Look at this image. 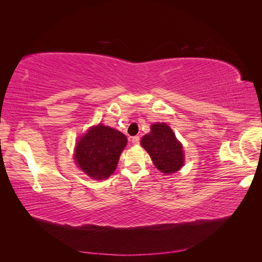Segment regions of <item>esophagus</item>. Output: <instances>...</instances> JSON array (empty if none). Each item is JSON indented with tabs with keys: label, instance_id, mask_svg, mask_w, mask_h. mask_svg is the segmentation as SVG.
<instances>
[{
	"label": "esophagus",
	"instance_id": "34e87169",
	"mask_svg": "<svg viewBox=\"0 0 262 262\" xmlns=\"http://www.w3.org/2000/svg\"><path fill=\"white\" fill-rule=\"evenodd\" d=\"M132 143L134 144V145H138V144H140V136L132 137Z\"/></svg>",
	"mask_w": 262,
	"mask_h": 262
}]
</instances>
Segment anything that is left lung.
Segmentation results:
<instances>
[{
	"label": "left lung",
	"mask_w": 262,
	"mask_h": 262,
	"mask_svg": "<svg viewBox=\"0 0 262 262\" xmlns=\"http://www.w3.org/2000/svg\"><path fill=\"white\" fill-rule=\"evenodd\" d=\"M141 144L155 166L163 173H173L183 165L182 145L166 124H153L151 133L144 135Z\"/></svg>",
	"instance_id": "left-lung-1"
}]
</instances>
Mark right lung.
<instances>
[{"mask_svg":"<svg viewBox=\"0 0 262 262\" xmlns=\"http://www.w3.org/2000/svg\"><path fill=\"white\" fill-rule=\"evenodd\" d=\"M127 144L122 133L108 126L92 127L81 137L75 148V161L83 172L101 180L114 173Z\"/></svg>","mask_w":262,"mask_h":262,"instance_id":"1","label":"right lung"}]
</instances>
